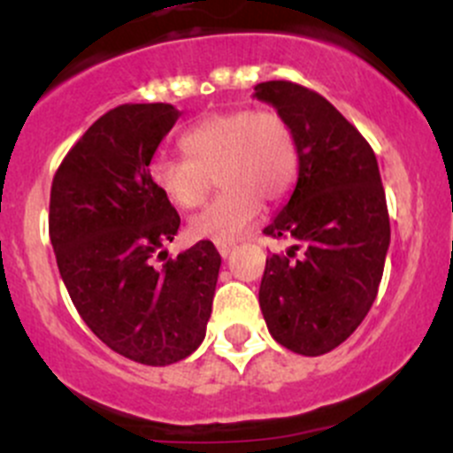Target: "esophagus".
Listing matches in <instances>:
<instances>
[{
	"label": "esophagus",
	"mask_w": 453,
	"mask_h": 453,
	"mask_svg": "<svg viewBox=\"0 0 453 453\" xmlns=\"http://www.w3.org/2000/svg\"><path fill=\"white\" fill-rule=\"evenodd\" d=\"M217 250H219V254L223 256V258H227V256L232 254V250H234V245H232V243H217Z\"/></svg>",
	"instance_id": "obj_1"
}]
</instances>
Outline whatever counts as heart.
<instances>
[{
    "label": "heart",
    "mask_w": 453,
    "mask_h": 453,
    "mask_svg": "<svg viewBox=\"0 0 453 453\" xmlns=\"http://www.w3.org/2000/svg\"><path fill=\"white\" fill-rule=\"evenodd\" d=\"M186 159L157 157L150 184L175 208L190 210L208 195L212 177L221 193L188 221L193 239L232 243L252 227L263 201L280 203L296 188L300 149L294 127L276 109L212 113L180 138Z\"/></svg>",
    "instance_id": "1"
}]
</instances>
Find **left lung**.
<instances>
[{"instance_id":"obj_1","label":"left lung","mask_w":453,"mask_h":453,"mask_svg":"<svg viewBox=\"0 0 453 453\" xmlns=\"http://www.w3.org/2000/svg\"><path fill=\"white\" fill-rule=\"evenodd\" d=\"M294 127L300 175L265 234L287 252L265 263L258 303L278 344L307 357L353 335L377 298L390 219L377 157L364 135L315 91L289 81L254 87Z\"/></svg>"}]
</instances>
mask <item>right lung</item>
I'll list each match as a JSON object with an SVG mask.
<instances>
[{"label":"right lung","instance_id":"right-lung-1","mask_svg":"<svg viewBox=\"0 0 453 453\" xmlns=\"http://www.w3.org/2000/svg\"><path fill=\"white\" fill-rule=\"evenodd\" d=\"M177 118L166 103L111 109L72 146L50 193V241L76 311L109 349L146 366L199 349L221 267L210 241L153 265L180 230L149 175Z\"/></svg>","mask_w":453,"mask_h":453}]
</instances>
